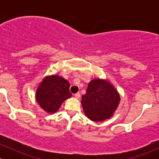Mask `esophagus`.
Instances as JSON below:
<instances>
[{
	"mask_svg": "<svg viewBox=\"0 0 159 159\" xmlns=\"http://www.w3.org/2000/svg\"><path fill=\"white\" fill-rule=\"evenodd\" d=\"M80 96H81V94H80V93H79V92L76 93V94H75V97L76 98H80Z\"/></svg>",
	"mask_w": 159,
	"mask_h": 159,
	"instance_id": "1",
	"label": "esophagus"
}]
</instances>
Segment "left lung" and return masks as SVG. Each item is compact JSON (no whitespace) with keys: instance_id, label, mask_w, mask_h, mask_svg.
I'll list each match as a JSON object with an SVG mask.
<instances>
[{"instance_id":"left-lung-1","label":"left lung","mask_w":159,"mask_h":159,"mask_svg":"<svg viewBox=\"0 0 159 159\" xmlns=\"http://www.w3.org/2000/svg\"><path fill=\"white\" fill-rule=\"evenodd\" d=\"M84 114L93 121H102L113 115L120 102V94L107 80L94 78L81 97Z\"/></svg>"}]
</instances>
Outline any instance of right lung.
<instances>
[{"instance_id": "right-lung-1", "label": "right lung", "mask_w": 159, "mask_h": 159, "mask_svg": "<svg viewBox=\"0 0 159 159\" xmlns=\"http://www.w3.org/2000/svg\"><path fill=\"white\" fill-rule=\"evenodd\" d=\"M70 84L57 75L47 76L36 90L35 98L42 109L50 114L55 113L66 99L71 97Z\"/></svg>"}]
</instances>
